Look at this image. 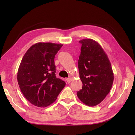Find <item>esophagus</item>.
<instances>
[{
    "instance_id": "34e87169",
    "label": "esophagus",
    "mask_w": 135,
    "mask_h": 135,
    "mask_svg": "<svg viewBox=\"0 0 135 135\" xmlns=\"http://www.w3.org/2000/svg\"><path fill=\"white\" fill-rule=\"evenodd\" d=\"M71 81H72L71 78H67V79H66V81H67V83H70Z\"/></svg>"
}]
</instances>
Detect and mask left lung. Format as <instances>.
<instances>
[{
  "instance_id": "1",
  "label": "left lung",
  "mask_w": 135,
  "mask_h": 135,
  "mask_svg": "<svg viewBox=\"0 0 135 135\" xmlns=\"http://www.w3.org/2000/svg\"><path fill=\"white\" fill-rule=\"evenodd\" d=\"M78 60L82 88L76 94L79 100L89 107L100 104L112 88L114 74L107 55L99 43L84 39Z\"/></svg>"
}]
</instances>
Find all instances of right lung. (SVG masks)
Wrapping results in <instances>:
<instances>
[{"instance_id": "right-lung-1", "label": "right lung", "mask_w": 135, "mask_h": 135, "mask_svg": "<svg viewBox=\"0 0 135 135\" xmlns=\"http://www.w3.org/2000/svg\"><path fill=\"white\" fill-rule=\"evenodd\" d=\"M62 44L37 43L28 48L18 68L17 81L31 104L46 107L56 101L65 82L56 77L55 57Z\"/></svg>"}]
</instances>
